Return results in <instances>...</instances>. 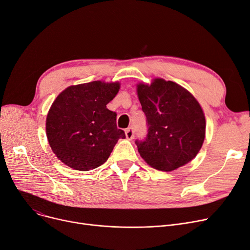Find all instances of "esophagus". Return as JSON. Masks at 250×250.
Wrapping results in <instances>:
<instances>
[{
	"instance_id": "34e87169",
	"label": "esophagus",
	"mask_w": 250,
	"mask_h": 250,
	"mask_svg": "<svg viewBox=\"0 0 250 250\" xmlns=\"http://www.w3.org/2000/svg\"><path fill=\"white\" fill-rule=\"evenodd\" d=\"M125 138L127 140H133L134 139V129L132 127H128L125 129Z\"/></svg>"
}]
</instances>
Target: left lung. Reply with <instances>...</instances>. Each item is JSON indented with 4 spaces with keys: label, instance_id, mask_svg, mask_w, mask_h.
<instances>
[{
    "label": "left lung",
    "instance_id": "obj_1",
    "mask_svg": "<svg viewBox=\"0 0 250 250\" xmlns=\"http://www.w3.org/2000/svg\"><path fill=\"white\" fill-rule=\"evenodd\" d=\"M137 94L148 123L144 142L136 141L142 158L161 171L188 164L200 152L206 137V117L188 90L172 81L155 78L138 83Z\"/></svg>",
    "mask_w": 250,
    "mask_h": 250
}]
</instances>
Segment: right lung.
<instances>
[{"mask_svg":"<svg viewBox=\"0 0 250 250\" xmlns=\"http://www.w3.org/2000/svg\"><path fill=\"white\" fill-rule=\"evenodd\" d=\"M121 89L120 82L93 81L65 88L46 115L49 146L63 164L89 171L106 162L125 132L116 127V113L106 105Z\"/></svg>","mask_w":250,"mask_h":250,"instance_id":"obj_1","label":"right lung"}]
</instances>
